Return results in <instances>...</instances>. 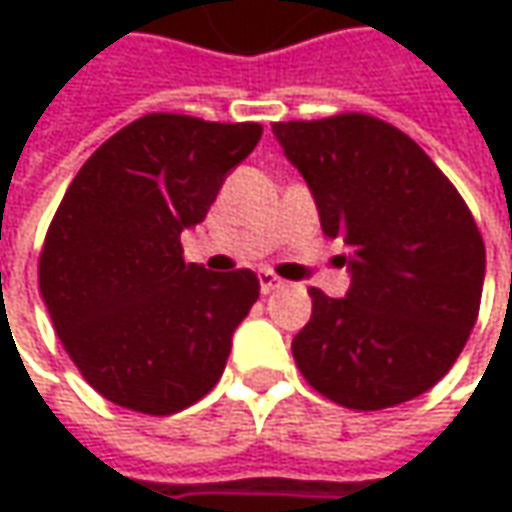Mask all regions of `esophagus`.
I'll return each mask as SVG.
<instances>
[{"instance_id": "1", "label": "esophagus", "mask_w": 512, "mask_h": 512, "mask_svg": "<svg viewBox=\"0 0 512 512\" xmlns=\"http://www.w3.org/2000/svg\"><path fill=\"white\" fill-rule=\"evenodd\" d=\"M285 285L276 273H270V270H259V287H262V293H273V290H279V287Z\"/></svg>"}]
</instances>
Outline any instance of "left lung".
Instances as JSON below:
<instances>
[{
	"instance_id": "left-lung-1",
	"label": "left lung",
	"mask_w": 512,
	"mask_h": 512,
	"mask_svg": "<svg viewBox=\"0 0 512 512\" xmlns=\"http://www.w3.org/2000/svg\"><path fill=\"white\" fill-rule=\"evenodd\" d=\"M305 176L322 230L342 239L344 299L310 287L313 316L293 339L310 387L350 410L430 390L479 316L484 242L459 190L407 133L364 113L276 122Z\"/></svg>"
}]
</instances>
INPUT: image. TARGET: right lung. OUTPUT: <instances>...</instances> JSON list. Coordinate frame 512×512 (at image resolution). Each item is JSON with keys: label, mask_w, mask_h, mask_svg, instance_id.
<instances>
[{"label": "right lung", "mask_w": 512, "mask_h": 512, "mask_svg": "<svg viewBox=\"0 0 512 512\" xmlns=\"http://www.w3.org/2000/svg\"><path fill=\"white\" fill-rule=\"evenodd\" d=\"M259 139L256 122L148 113L70 182L39 256V290L68 356L108 402L170 416L219 382L259 279L185 265L182 230L205 219Z\"/></svg>", "instance_id": "add662e5"}]
</instances>
